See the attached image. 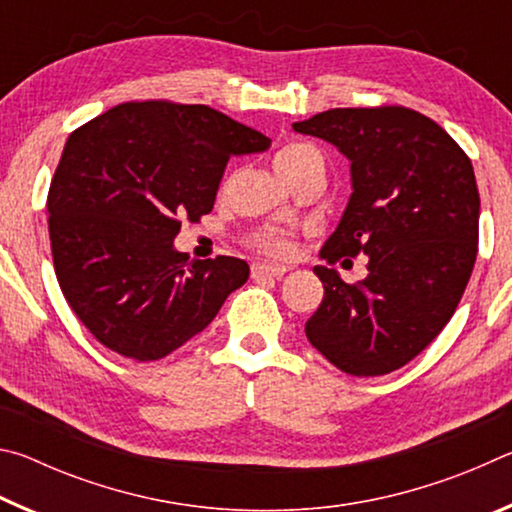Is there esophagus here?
Wrapping results in <instances>:
<instances>
[{
    "label": "esophagus",
    "mask_w": 512,
    "mask_h": 512,
    "mask_svg": "<svg viewBox=\"0 0 512 512\" xmlns=\"http://www.w3.org/2000/svg\"><path fill=\"white\" fill-rule=\"evenodd\" d=\"M287 266H277V264H266V262H257L253 264V277L259 280V277H282L287 273Z\"/></svg>",
    "instance_id": "esophagus-1"
}]
</instances>
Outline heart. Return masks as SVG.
Returning <instances> with one entry per match:
<instances>
[{
	"label": "heart",
	"instance_id": "b5f03b06",
	"mask_svg": "<svg viewBox=\"0 0 512 512\" xmlns=\"http://www.w3.org/2000/svg\"><path fill=\"white\" fill-rule=\"evenodd\" d=\"M314 153H316L314 146L302 144V142H291V144H284L282 149L273 155V164H275L277 173H284ZM255 244L262 248L264 253H271V255H287L289 253V241L282 235H277V232H266V235L257 237Z\"/></svg>",
	"mask_w": 512,
	"mask_h": 512
}]
</instances>
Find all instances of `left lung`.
<instances>
[{
	"label": "left lung",
	"instance_id": "8db88e82",
	"mask_svg": "<svg viewBox=\"0 0 512 512\" xmlns=\"http://www.w3.org/2000/svg\"><path fill=\"white\" fill-rule=\"evenodd\" d=\"M293 131L334 144L352 171V196L320 255H368V277L325 287L307 320L309 343L354 377L402 368L443 332L479 250V189L467 153L436 121L404 106L332 108Z\"/></svg>",
	"mask_w": 512,
	"mask_h": 512
}]
</instances>
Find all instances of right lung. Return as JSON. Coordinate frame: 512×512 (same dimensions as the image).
I'll return each mask as SVG.
<instances>
[{"label": "right lung", "mask_w": 512, "mask_h": 512, "mask_svg": "<svg viewBox=\"0 0 512 512\" xmlns=\"http://www.w3.org/2000/svg\"><path fill=\"white\" fill-rule=\"evenodd\" d=\"M271 140L201 103L128 101L67 137L49 185V239L63 296L108 350L155 361L212 323L248 280L244 259H189L180 219L214 207L230 155Z\"/></svg>", "instance_id": "add662e5"}]
</instances>
